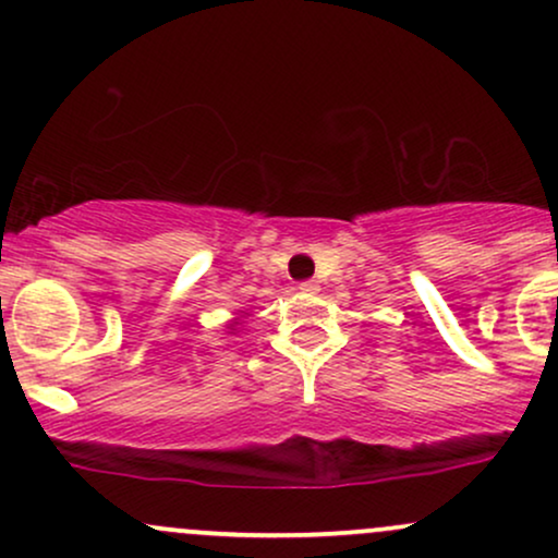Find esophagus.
Here are the masks:
<instances>
[{"label":"esophagus","instance_id":"34e87169","mask_svg":"<svg viewBox=\"0 0 558 558\" xmlns=\"http://www.w3.org/2000/svg\"><path fill=\"white\" fill-rule=\"evenodd\" d=\"M299 288H301V291H306V293H317L319 283H317V280H304V283H299Z\"/></svg>","mask_w":558,"mask_h":558}]
</instances>
